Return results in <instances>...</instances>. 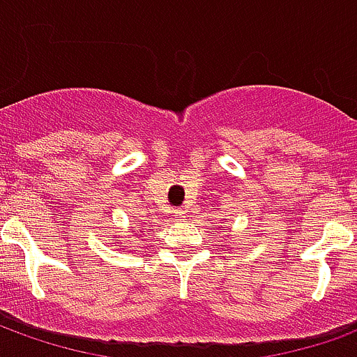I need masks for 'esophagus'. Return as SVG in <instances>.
Masks as SVG:
<instances>
[{"label": "esophagus", "mask_w": 357, "mask_h": 357, "mask_svg": "<svg viewBox=\"0 0 357 357\" xmlns=\"http://www.w3.org/2000/svg\"><path fill=\"white\" fill-rule=\"evenodd\" d=\"M174 218H176L178 222H181V220H185V210H183V208H176V210H174Z\"/></svg>", "instance_id": "34e87169"}]
</instances>
